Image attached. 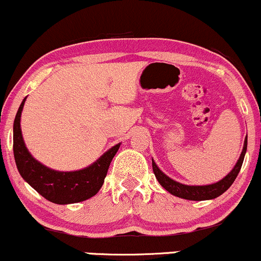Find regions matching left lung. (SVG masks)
I'll list each match as a JSON object with an SVG mask.
<instances>
[{
    "label": "left lung",
    "mask_w": 261,
    "mask_h": 261,
    "mask_svg": "<svg viewBox=\"0 0 261 261\" xmlns=\"http://www.w3.org/2000/svg\"><path fill=\"white\" fill-rule=\"evenodd\" d=\"M247 137L244 140V146L243 150H242L240 159L234 165V168L232 169V171L227 176H225L221 181L216 182L213 185H206V186H187V185H182L180 182L174 181L172 178L168 177L163 172L158 166L155 165V163L152 161L153 166V172H154L156 180L159 181V184L165 188L168 192H170L174 196L180 197V198L188 199V200H206V199H214L216 197L221 196L225 191H227L233 181L236 180L238 172H240L242 164H243L244 154L247 152Z\"/></svg>",
    "instance_id": "8db88e82"
}]
</instances>
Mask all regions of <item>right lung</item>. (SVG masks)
Segmentation results:
<instances>
[{
	"label": "right lung",
	"instance_id": "1",
	"mask_svg": "<svg viewBox=\"0 0 261 261\" xmlns=\"http://www.w3.org/2000/svg\"><path fill=\"white\" fill-rule=\"evenodd\" d=\"M25 99L18 109L13 125L14 159L21 177L41 196L56 204L83 202L95 196L105 182L109 165L120 143L112 147L98 161L83 170L62 172L46 168L31 156L21 136L20 115Z\"/></svg>",
	"mask_w": 261,
	"mask_h": 261
}]
</instances>
